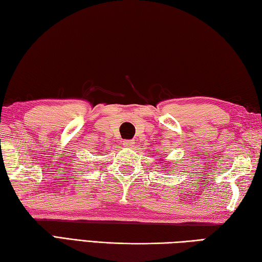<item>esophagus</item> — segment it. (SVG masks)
Instances as JSON below:
<instances>
[{"label": "esophagus", "instance_id": "esophagus-1", "mask_svg": "<svg viewBox=\"0 0 262 262\" xmlns=\"http://www.w3.org/2000/svg\"><path fill=\"white\" fill-rule=\"evenodd\" d=\"M134 141H130V140H126V141H124L122 142V144H124L125 146H128V147H130V146H133L134 145Z\"/></svg>", "mask_w": 262, "mask_h": 262}]
</instances>
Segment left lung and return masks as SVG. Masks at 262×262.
Listing matches in <instances>:
<instances>
[{
    "label": "left lung",
    "instance_id": "left-lung-1",
    "mask_svg": "<svg viewBox=\"0 0 262 262\" xmlns=\"http://www.w3.org/2000/svg\"><path fill=\"white\" fill-rule=\"evenodd\" d=\"M160 165H165V163H162V162H161V163H160ZM166 169H167V166H165V168H163V171H165V170H166Z\"/></svg>",
    "mask_w": 262,
    "mask_h": 262
}]
</instances>
